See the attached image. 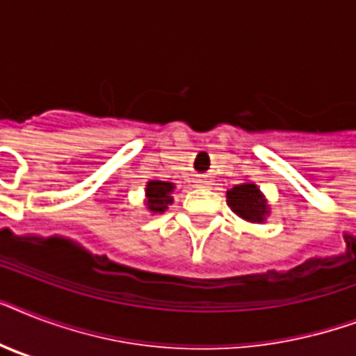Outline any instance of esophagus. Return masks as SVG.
Instances as JSON below:
<instances>
[{"mask_svg":"<svg viewBox=\"0 0 356 356\" xmlns=\"http://www.w3.org/2000/svg\"><path fill=\"white\" fill-rule=\"evenodd\" d=\"M197 184H200V186H207V184H211V181L207 177H200L197 179Z\"/></svg>","mask_w":356,"mask_h":356,"instance_id":"esophagus-1","label":"esophagus"}]
</instances>
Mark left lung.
<instances>
[{
	"mask_svg": "<svg viewBox=\"0 0 356 356\" xmlns=\"http://www.w3.org/2000/svg\"><path fill=\"white\" fill-rule=\"evenodd\" d=\"M227 205L238 218L248 223H266V218L271 212L266 195L251 181H243L227 190Z\"/></svg>",
	"mask_w": 356,
	"mask_h": 356,
	"instance_id": "1",
	"label": "left lung"
}]
</instances>
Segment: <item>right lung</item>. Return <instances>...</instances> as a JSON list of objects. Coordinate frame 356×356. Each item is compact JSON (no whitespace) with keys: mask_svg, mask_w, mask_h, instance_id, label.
I'll return each instance as SVG.
<instances>
[{"mask_svg":"<svg viewBox=\"0 0 356 356\" xmlns=\"http://www.w3.org/2000/svg\"><path fill=\"white\" fill-rule=\"evenodd\" d=\"M173 190H175L173 183L161 181V179H149L144 190V207L151 214H162L173 203Z\"/></svg>","mask_w":356,"mask_h":356,"instance_id":"right-lung-1","label":"right lung"}]
</instances>
